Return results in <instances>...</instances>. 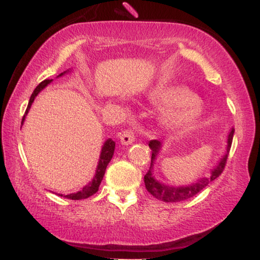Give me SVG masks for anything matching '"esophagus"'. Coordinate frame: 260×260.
<instances>
[{
  "label": "esophagus",
  "instance_id": "1",
  "mask_svg": "<svg viewBox=\"0 0 260 260\" xmlns=\"http://www.w3.org/2000/svg\"><path fill=\"white\" fill-rule=\"evenodd\" d=\"M120 139H121L122 144H124V145H128V144H131V143H133L134 139H136L134 131L131 129V128L122 131V132L120 133Z\"/></svg>",
  "mask_w": 260,
  "mask_h": 260
}]
</instances>
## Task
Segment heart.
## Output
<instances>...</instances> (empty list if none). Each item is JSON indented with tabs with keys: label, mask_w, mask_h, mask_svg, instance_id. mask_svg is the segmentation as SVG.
I'll list each match as a JSON object with an SVG mask.
<instances>
[{
	"label": "heart",
	"mask_w": 260,
	"mask_h": 260,
	"mask_svg": "<svg viewBox=\"0 0 260 260\" xmlns=\"http://www.w3.org/2000/svg\"><path fill=\"white\" fill-rule=\"evenodd\" d=\"M193 99L194 96L192 92L183 88L162 92L159 98L160 103L172 109L166 115V121L172 124L189 123L194 121L201 115L202 109L201 105L197 101H193ZM176 108L179 110H176Z\"/></svg>",
	"instance_id": "b5f03b06"
}]
</instances>
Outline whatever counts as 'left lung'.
<instances>
[{
    "label": "left lung",
    "instance_id": "8db88e82",
    "mask_svg": "<svg viewBox=\"0 0 260 260\" xmlns=\"http://www.w3.org/2000/svg\"><path fill=\"white\" fill-rule=\"evenodd\" d=\"M234 133H235V129H232L231 132H230L229 140H228V153H226L225 156L220 160L219 165L211 171V175L209 176V177H204L203 180L198 181L197 183H193L190 184V186H184V187L165 186V184H161L160 182L154 180L153 175H151V169H153V162L155 157H156V154L159 153L161 144L159 140L156 139L150 140V142H149V147L151 149V166H150V170H149L144 176V183L148 192L153 197H155L156 199H159V201H162L166 203L186 201V199H189L192 198V197H194L196 194H198L203 188H205L209 183H210V182H213L215 178L219 177V176L222 174L223 170H225L226 162H228L230 149H231L232 138H234Z\"/></svg>",
    "mask_w": 260,
    "mask_h": 260
}]
</instances>
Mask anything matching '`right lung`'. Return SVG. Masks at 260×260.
Wrapping results in <instances>:
<instances>
[{"mask_svg":"<svg viewBox=\"0 0 260 260\" xmlns=\"http://www.w3.org/2000/svg\"><path fill=\"white\" fill-rule=\"evenodd\" d=\"M63 73H66V72H63ZM63 73H61V74H59V76H62V74H63ZM51 80L52 79H45V80H43V82H41L40 84H39L37 88H35V90L32 91V94H31V96H30V100H29L28 107H26L24 116H23L22 123H23V121H24V117H25L26 112H28L29 109H30V106H31L32 101H34V99H35V96H37L39 92L43 90L45 86L49 84V83L51 82ZM113 151H115V142H113L112 139H107L106 142H105V144H104L103 150H101L99 165H98L96 175H95L94 180H92L90 183L88 184V186H85L84 188H83V189L80 190V192L73 193V194L64 196L66 198L72 199V201H79V199H85V198H88V197L95 194V193H96L98 190H99V186H100L101 181H103L104 175H105L107 165H109V162L112 159ZM61 197H62V194H61Z\"/></svg>","mask_w":260,"mask_h":260,"instance_id":"1","label":"right lung"}]
</instances>
